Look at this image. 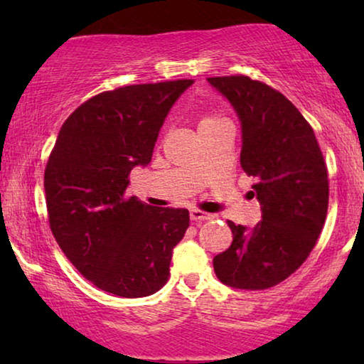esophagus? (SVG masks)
<instances>
[{"instance_id": "1", "label": "esophagus", "mask_w": 364, "mask_h": 364, "mask_svg": "<svg viewBox=\"0 0 364 364\" xmlns=\"http://www.w3.org/2000/svg\"><path fill=\"white\" fill-rule=\"evenodd\" d=\"M210 218H213V215H212V213H207V212L197 210V208H193V210H191V220H193V222L210 220Z\"/></svg>"}]
</instances>
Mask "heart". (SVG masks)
<instances>
[{
	"mask_svg": "<svg viewBox=\"0 0 364 364\" xmlns=\"http://www.w3.org/2000/svg\"><path fill=\"white\" fill-rule=\"evenodd\" d=\"M222 119H217V117H203L202 121H200V124H198V129L200 127H207V126H212V124H215V122H220Z\"/></svg>",
	"mask_w": 364,
	"mask_h": 364,
	"instance_id": "b5f03b06",
	"label": "heart"
}]
</instances>
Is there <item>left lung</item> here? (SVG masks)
I'll return each instance as SVG.
<instances>
[{"mask_svg": "<svg viewBox=\"0 0 364 364\" xmlns=\"http://www.w3.org/2000/svg\"><path fill=\"white\" fill-rule=\"evenodd\" d=\"M207 81L240 121V164L257 178L250 196L262 208L255 227L228 220L232 245L213 257V270L227 287L265 290L296 272L320 237L326 166L311 126L282 92L247 76Z\"/></svg>", "mask_w": 364, "mask_h": 364, "instance_id": "left-lung-1", "label": "left lung"}]
</instances>
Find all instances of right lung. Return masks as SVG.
<instances>
[{"instance_id":"1","label":"right lung","mask_w":364,"mask_h":364,"mask_svg":"<svg viewBox=\"0 0 364 364\" xmlns=\"http://www.w3.org/2000/svg\"><path fill=\"white\" fill-rule=\"evenodd\" d=\"M192 79L97 94L63 124L44 171L49 227L68 260L97 288L147 296L167 282L187 208L126 198L129 173L146 167L168 111Z\"/></svg>"}]
</instances>
